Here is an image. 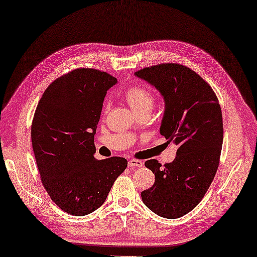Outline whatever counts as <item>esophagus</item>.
Returning <instances> with one entry per match:
<instances>
[{"label":"esophagus","instance_id":"1","mask_svg":"<svg viewBox=\"0 0 257 257\" xmlns=\"http://www.w3.org/2000/svg\"><path fill=\"white\" fill-rule=\"evenodd\" d=\"M128 168H131V169H134V168H140L143 167L144 163L141 161H138V159H131V161H128Z\"/></svg>","mask_w":257,"mask_h":257}]
</instances>
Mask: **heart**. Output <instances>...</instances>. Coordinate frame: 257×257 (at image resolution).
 <instances>
[{"label": "heart", "instance_id": "heart-1", "mask_svg": "<svg viewBox=\"0 0 257 257\" xmlns=\"http://www.w3.org/2000/svg\"><path fill=\"white\" fill-rule=\"evenodd\" d=\"M123 98L125 99L130 107L134 112H150L154 107L156 98L151 89L143 85H133L123 92ZM109 109V105L106 103L103 106V113L105 114Z\"/></svg>", "mask_w": 257, "mask_h": 257}]
</instances>
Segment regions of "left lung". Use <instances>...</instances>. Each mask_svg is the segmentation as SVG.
Listing matches in <instances>:
<instances>
[{"label":"left lung","mask_w":257,"mask_h":257,"mask_svg":"<svg viewBox=\"0 0 257 257\" xmlns=\"http://www.w3.org/2000/svg\"><path fill=\"white\" fill-rule=\"evenodd\" d=\"M135 74L164 96L161 134L179 146L172 163H145L155 182L141 198L156 215L180 218L199 204L218 170L223 143L220 104L209 84L186 66L159 64Z\"/></svg>","instance_id":"1"}]
</instances>
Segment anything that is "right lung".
<instances>
[{"mask_svg":"<svg viewBox=\"0 0 257 257\" xmlns=\"http://www.w3.org/2000/svg\"><path fill=\"white\" fill-rule=\"evenodd\" d=\"M116 83L98 69L72 70L50 84L35 110L31 136L40 179L67 214L85 216L98 209L127 167L123 157H94L103 101Z\"/></svg>","mask_w":257,"mask_h":257,"instance_id":"add662e5","label":"right lung"}]
</instances>
